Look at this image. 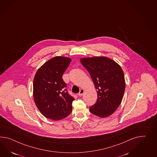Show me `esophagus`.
I'll return each mask as SVG.
<instances>
[{
  "label": "esophagus",
  "instance_id": "esophagus-1",
  "mask_svg": "<svg viewBox=\"0 0 157 157\" xmlns=\"http://www.w3.org/2000/svg\"><path fill=\"white\" fill-rule=\"evenodd\" d=\"M84 93V90L82 89H81L80 90V92L78 93V96H81L83 95Z\"/></svg>",
  "mask_w": 157,
  "mask_h": 157
}]
</instances>
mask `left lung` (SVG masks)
Returning <instances> with one entry per match:
<instances>
[{
  "label": "left lung",
  "instance_id": "8db88e82",
  "mask_svg": "<svg viewBox=\"0 0 157 157\" xmlns=\"http://www.w3.org/2000/svg\"><path fill=\"white\" fill-rule=\"evenodd\" d=\"M80 61L89 73L97 92V101L90 107V112L101 118L110 116L121 104L125 92L122 69L106 57H83Z\"/></svg>",
  "mask_w": 157,
  "mask_h": 157
}]
</instances>
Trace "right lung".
Returning a JSON list of instances; mask_svg holds the SVG:
<instances>
[{
  "label": "right lung",
  "instance_id": "1",
  "mask_svg": "<svg viewBox=\"0 0 157 157\" xmlns=\"http://www.w3.org/2000/svg\"><path fill=\"white\" fill-rule=\"evenodd\" d=\"M71 62L67 57H54L41 66L34 77L35 103L44 116L54 121L67 117L72 110L75 98L67 92L62 78Z\"/></svg>",
  "mask_w": 157,
  "mask_h": 157
}]
</instances>
